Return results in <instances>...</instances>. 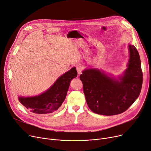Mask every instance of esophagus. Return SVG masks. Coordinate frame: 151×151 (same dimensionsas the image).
I'll use <instances>...</instances> for the list:
<instances>
[{
  "label": "esophagus",
  "instance_id": "1",
  "mask_svg": "<svg viewBox=\"0 0 151 151\" xmlns=\"http://www.w3.org/2000/svg\"><path fill=\"white\" fill-rule=\"evenodd\" d=\"M76 70H77L78 74L80 75V74H81V72L83 70V67L81 66V65H78L76 67Z\"/></svg>",
  "mask_w": 151,
  "mask_h": 151
}]
</instances>
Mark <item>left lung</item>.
I'll return each mask as SVG.
<instances>
[{
    "label": "left lung",
    "mask_w": 151,
    "mask_h": 151,
    "mask_svg": "<svg viewBox=\"0 0 151 151\" xmlns=\"http://www.w3.org/2000/svg\"><path fill=\"white\" fill-rule=\"evenodd\" d=\"M129 58L122 75L113 77L99 69L83 71L80 80L89 109L102 115H115L126 111L137 99L142 84L138 52L129 44Z\"/></svg>",
    "instance_id": "obj_1"
}]
</instances>
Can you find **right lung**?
<instances>
[{"label": "right lung", "mask_w": 151, "mask_h": 151, "mask_svg": "<svg viewBox=\"0 0 151 151\" xmlns=\"http://www.w3.org/2000/svg\"><path fill=\"white\" fill-rule=\"evenodd\" d=\"M75 67L60 76L46 91L32 97H18L20 103L31 112L46 114L54 112L65 101L70 82L77 76Z\"/></svg>", "instance_id": "add662e5"}]
</instances>
